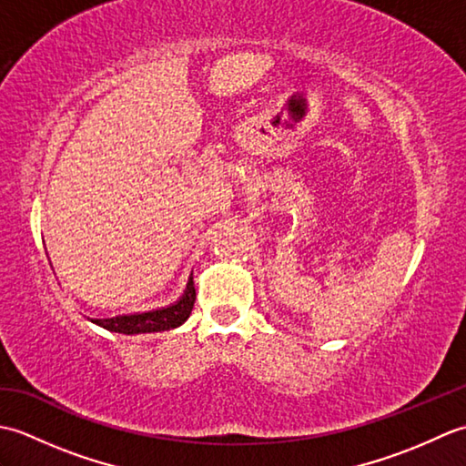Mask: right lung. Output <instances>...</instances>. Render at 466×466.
I'll use <instances>...</instances> for the list:
<instances>
[{"label": "right lung", "instance_id": "add662e5", "mask_svg": "<svg viewBox=\"0 0 466 466\" xmlns=\"http://www.w3.org/2000/svg\"><path fill=\"white\" fill-rule=\"evenodd\" d=\"M196 300V289L194 279L190 276L186 284L184 294L176 302L162 306L156 310L146 312H132V314H117L112 319H92L94 324L102 326V329L117 332V334H147V332H164L182 326L187 316L192 314Z\"/></svg>", "mask_w": 466, "mask_h": 466}]
</instances>
